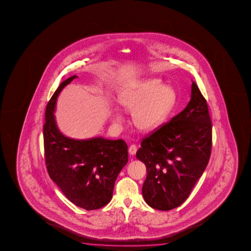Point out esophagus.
I'll return each mask as SVG.
<instances>
[{"label":"esophagus","mask_w":251,"mask_h":251,"mask_svg":"<svg viewBox=\"0 0 251 251\" xmlns=\"http://www.w3.org/2000/svg\"><path fill=\"white\" fill-rule=\"evenodd\" d=\"M137 152V146L136 145L132 144L130 146V148H129V153L131 154V155H133V154H135Z\"/></svg>","instance_id":"obj_1"}]
</instances>
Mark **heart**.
Segmentation results:
<instances>
[{
	"label": "heart",
	"mask_w": 251,
	"mask_h": 251,
	"mask_svg": "<svg viewBox=\"0 0 251 251\" xmlns=\"http://www.w3.org/2000/svg\"><path fill=\"white\" fill-rule=\"evenodd\" d=\"M176 95L170 86H162L157 78H149L129 83L119 95L124 109L132 111V120L138 129L150 132L160 126L174 109ZM121 121L119 112L115 113Z\"/></svg>",
	"instance_id": "obj_1"
}]
</instances>
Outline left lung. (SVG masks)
<instances>
[{
	"label": "left lung",
	"instance_id": "1",
	"mask_svg": "<svg viewBox=\"0 0 251 251\" xmlns=\"http://www.w3.org/2000/svg\"><path fill=\"white\" fill-rule=\"evenodd\" d=\"M212 150V122L206 100L194 81L185 109L144 138L136 157L144 162L146 203L169 211L187 200L203 174Z\"/></svg>",
	"mask_w": 251,
	"mask_h": 251
}]
</instances>
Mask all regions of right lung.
Masks as SVG:
<instances>
[{
	"mask_svg": "<svg viewBox=\"0 0 251 251\" xmlns=\"http://www.w3.org/2000/svg\"><path fill=\"white\" fill-rule=\"evenodd\" d=\"M75 78L73 75L61 82L47 103L43 127L45 157L48 174L64 195L89 211L111 201L115 181L128 162V148L123 140H74L60 132L53 114L56 101Z\"/></svg>",
	"mask_w": 251,
	"mask_h": 251,
	"instance_id": "obj_1",
	"label": "right lung"
}]
</instances>
